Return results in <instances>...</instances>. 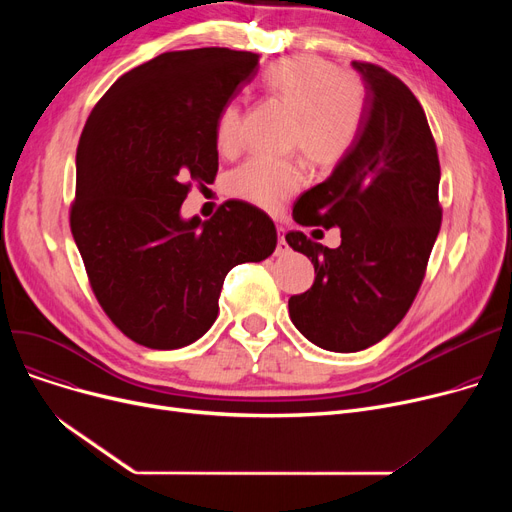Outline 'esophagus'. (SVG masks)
Segmentation results:
<instances>
[{"mask_svg":"<svg viewBox=\"0 0 512 512\" xmlns=\"http://www.w3.org/2000/svg\"><path fill=\"white\" fill-rule=\"evenodd\" d=\"M288 251H290V247H288V242H286V238H284V230L278 228V247H276V255H286Z\"/></svg>","mask_w":512,"mask_h":512,"instance_id":"34e87169","label":"esophagus"}]
</instances>
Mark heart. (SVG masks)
I'll return each mask as SVG.
<instances>
[{
    "label": "heart",
    "mask_w": 512,
    "mask_h": 512,
    "mask_svg": "<svg viewBox=\"0 0 512 512\" xmlns=\"http://www.w3.org/2000/svg\"><path fill=\"white\" fill-rule=\"evenodd\" d=\"M263 91L294 114L290 147L301 149L317 168H334L351 155L365 122L367 89L348 70L317 56H290L267 66ZM220 151L236 153L242 145L240 105L226 103L215 122ZM305 184L301 159L251 157L230 176V193L263 209H278Z\"/></svg>",
    "instance_id": "b5f03b06"
}]
</instances>
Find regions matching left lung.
I'll return each instance as SVG.
<instances>
[{
    "instance_id": "8db88e82",
    "label": "left lung",
    "mask_w": 512,
    "mask_h": 512,
    "mask_svg": "<svg viewBox=\"0 0 512 512\" xmlns=\"http://www.w3.org/2000/svg\"><path fill=\"white\" fill-rule=\"evenodd\" d=\"M353 66L367 89L359 141L292 209L301 226H338L342 242L328 249L299 230L286 234L315 267L313 286L288 299L292 324L334 353L363 351L400 324L442 226L440 159L421 103L386 68Z\"/></svg>"
}]
</instances>
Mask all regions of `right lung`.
I'll return each instance as SVG.
<instances>
[{
    "label": "right lung",
    "mask_w": 512,
    "mask_h": 512,
    "mask_svg": "<svg viewBox=\"0 0 512 512\" xmlns=\"http://www.w3.org/2000/svg\"><path fill=\"white\" fill-rule=\"evenodd\" d=\"M257 64L228 47L166 51L122 74L80 134L70 230L97 303L132 342L174 351L199 340L226 274L276 249L272 218L247 201L207 222L180 218L191 186L215 180V122Z\"/></svg>",
    "instance_id": "add662e5"
}]
</instances>
